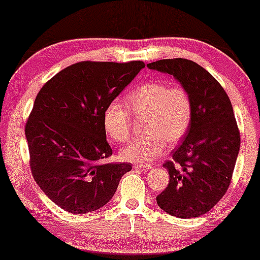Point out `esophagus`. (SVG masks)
<instances>
[{
	"label": "esophagus",
	"instance_id": "obj_1",
	"mask_svg": "<svg viewBox=\"0 0 260 260\" xmlns=\"http://www.w3.org/2000/svg\"><path fill=\"white\" fill-rule=\"evenodd\" d=\"M133 168L136 170H139V171H147V170L150 169L149 165H140V164H134Z\"/></svg>",
	"mask_w": 260,
	"mask_h": 260
}]
</instances>
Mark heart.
<instances>
[{
  "label": "heart",
  "instance_id": "1",
  "mask_svg": "<svg viewBox=\"0 0 260 260\" xmlns=\"http://www.w3.org/2000/svg\"><path fill=\"white\" fill-rule=\"evenodd\" d=\"M128 109L118 100L107 104L103 112V124L110 138L123 143L132 131V116L147 115L145 136L128 143L121 150L126 161L148 164L159 157L170 144L183 138L192 122L193 103L182 85H169L161 80H150L134 88L126 96Z\"/></svg>",
  "mask_w": 260,
  "mask_h": 260
}]
</instances>
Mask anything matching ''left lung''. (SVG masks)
I'll return each instance as SVG.
<instances>
[{"label":"left lung","instance_id":"1","mask_svg":"<svg viewBox=\"0 0 260 260\" xmlns=\"http://www.w3.org/2000/svg\"><path fill=\"white\" fill-rule=\"evenodd\" d=\"M148 67L180 80L193 103L186 139L164 164L170 181L156 203L172 216H201L215 207L231 183L241 145L231 101L221 84L190 59H159Z\"/></svg>","mask_w":260,"mask_h":260}]
</instances>
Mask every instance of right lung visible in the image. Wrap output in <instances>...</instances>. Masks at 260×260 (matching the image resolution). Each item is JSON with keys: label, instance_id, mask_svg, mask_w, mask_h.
Segmentation results:
<instances>
[{"label": "right lung", "instance_id": "right-lung-1", "mask_svg": "<svg viewBox=\"0 0 260 260\" xmlns=\"http://www.w3.org/2000/svg\"><path fill=\"white\" fill-rule=\"evenodd\" d=\"M145 64L82 61L47 80L26 120L29 165L43 192L66 211L86 214L106 204L127 164H107L103 112Z\"/></svg>", "mask_w": 260, "mask_h": 260}]
</instances>
